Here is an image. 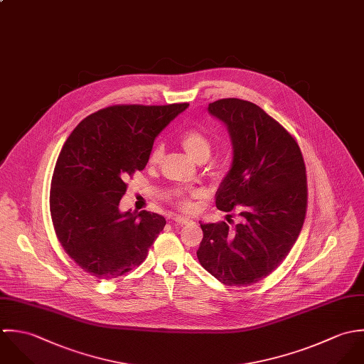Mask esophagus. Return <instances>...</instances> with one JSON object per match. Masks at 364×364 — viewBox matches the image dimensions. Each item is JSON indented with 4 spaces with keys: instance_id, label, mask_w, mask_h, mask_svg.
Instances as JSON below:
<instances>
[{
    "instance_id": "esophagus-1",
    "label": "esophagus",
    "mask_w": 364,
    "mask_h": 364,
    "mask_svg": "<svg viewBox=\"0 0 364 364\" xmlns=\"http://www.w3.org/2000/svg\"><path fill=\"white\" fill-rule=\"evenodd\" d=\"M173 220L177 222V223H180V225H187V223H191V222H193V219L188 218V217H181V215H174Z\"/></svg>"
}]
</instances>
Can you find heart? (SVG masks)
Segmentation results:
<instances>
[{"instance_id":"obj_1","label":"heart","mask_w":364,"mask_h":364,"mask_svg":"<svg viewBox=\"0 0 364 364\" xmlns=\"http://www.w3.org/2000/svg\"><path fill=\"white\" fill-rule=\"evenodd\" d=\"M181 146L186 150V153L193 159V160H200L203 157L208 159L211 154V142L210 139L200 131L197 129H190L181 135ZM163 157V146L156 145L153 147L150 153V163L157 164ZM178 204L183 208H190V197L188 196H181L178 200Z\"/></svg>"}]
</instances>
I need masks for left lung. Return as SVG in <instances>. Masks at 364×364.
Instances as JSON below:
<instances>
[{"instance_id":"1","label":"left lung","mask_w":364,"mask_h":364,"mask_svg":"<svg viewBox=\"0 0 364 364\" xmlns=\"http://www.w3.org/2000/svg\"><path fill=\"white\" fill-rule=\"evenodd\" d=\"M208 112L228 128L233 157L219 186L220 211L236 208L240 222L201 223V266L225 286L243 287L276 270L290 253L306 213V176L290 134L260 107L223 98Z\"/></svg>"}]
</instances>
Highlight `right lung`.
Returning a JSON list of instances; mask_svg holds the SVG:
<instances>
[{
  "instance_id": "add662e5",
  "label": "right lung",
  "mask_w": 364,
  "mask_h": 364,
  "mask_svg": "<svg viewBox=\"0 0 364 364\" xmlns=\"http://www.w3.org/2000/svg\"><path fill=\"white\" fill-rule=\"evenodd\" d=\"M188 104L114 105L82 119L58 157L50 215L66 253L91 276L117 279L138 267L166 219L119 211L125 180L144 170L157 135Z\"/></svg>"
}]
</instances>
